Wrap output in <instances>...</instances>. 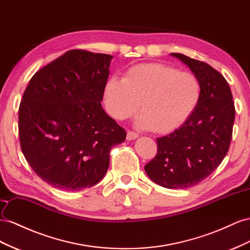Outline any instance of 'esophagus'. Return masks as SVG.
I'll return each mask as SVG.
<instances>
[{
	"label": "esophagus",
	"instance_id": "34e87169",
	"mask_svg": "<svg viewBox=\"0 0 250 250\" xmlns=\"http://www.w3.org/2000/svg\"><path fill=\"white\" fill-rule=\"evenodd\" d=\"M138 136L139 135L137 133H135L133 131H129L126 133V140H134V139L138 138Z\"/></svg>",
	"mask_w": 250,
	"mask_h": 250
}]
</instances>
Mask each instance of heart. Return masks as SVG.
Returning a JSON list of instances; mask_svg holds the SVG:
<instances>
[{
    "label": "heart",
    "instance_id": "1",
    "mask_svg": "<svg viewBox=\"0 0 250 250\" xmlns=\"http://www.w3.org/2000/svg\"><path fill=\"white\" fill-rule=\"evenodd\" d=\"M201 96L197 75L161 62L132 66L121 80L112 76L104 87V108L112 118H130L140 104L137 125L158 134L173 133L187 124Z\"/></svg>",
    "mask_w": 250,
    "mask_h": 250
}]
</instances>
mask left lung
<instances>
[{"instance_id": "8db88e82", "label": "left lung", "mask_w": 250, "mask_h": 250, "mask_svg": "<svg viewBox=\"0 0 250 250\" xmlns=\"http://www.w3.org/2000/svg\"><path fill=\"white\" fill-rule=\"evenodd\" d=\"M198 76L200 104L180 129L157 138V154L145 169L149 179L167 188H188L206 179L223 161L230 146L234 104L224 76L206 62L170 53Z\"/></svg>"}]
</instances>
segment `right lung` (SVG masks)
<instances>
[{
	"label": "right lung",
	"mask_w": 250,
	"mask_h": 250,
	"mask_svg": "<svg viewBox=\"0 0 250 250\" xmlns=\"http://www.w3.org/2000/svg\"><path fill=\"white\" fill-rule=\"evenodd\" d=\"M113 56L71 50L39 70L19 109L27 162L55 188L81 190L104 177L125 129L102 106Z\"/></svg>",
	"instance_id": "right-lung-1"
}]
</instances>
